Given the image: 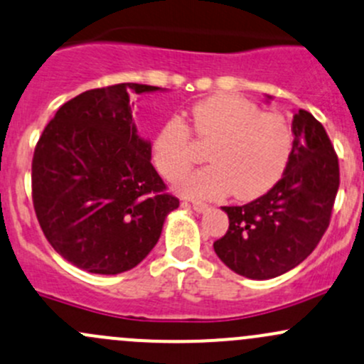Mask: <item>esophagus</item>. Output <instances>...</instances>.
I'll return each instance as SVG.
<instances>
[{"label": "esophagus", "instance_id": "34e87169", "mask_svg": "<svg viewBox=\"0 0 364 364\" xmlns=\"http://www.w3.org/2000/svg\"><path fill=\"white\" fill-rule=\"evenodd\" d=\"M190 204H192V208L198 213H204V211H208V209H209V205L205 204V202H202V200H192Z\"/></svg>", "mask_w": 364, "mask_h": 364}]
</instances>
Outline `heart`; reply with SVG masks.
<instances>
[{
  "instance_id": "1",
  "label": "heart",
  "mask_w": 364,
  "mask_h": 364,
  "mask_svg": "<svg viewBox=\"0 0 364 364\" xmlns=\"http://www.w3.org/2000/svg\"><path fill=\"white\" fill-rule=\"evenodd\" d=\"M192 132L211 143V166L183 181L186 195L218 198L230 193L251 200L267 193L284 174L293 151V132L277 112H262L256 102L233 94H214L190 109ZM151 160L169 181H178L193 166L190 131L181 120H167L151 141Z\"/></svg>"
}]
</instances>
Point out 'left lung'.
Segmentation results:
<instances>
[{"instance_id": "1", "label": "left lung", "mask_w": 364, "mask_h": 364, "mask_svg": "<svg viewBox=\"0 0 364 364\" xmlns=\"http://www.w3.org/2000/svg\"><path fill=\"white\" fill-rule=\"evenodd\" d=\"M293 151L265 195L225 205L228 230L213 244L218 258L250 279H272L300 265L326 232L340 185L338 156L311 113L293 117Z\"/></svg>"}]
</instances>
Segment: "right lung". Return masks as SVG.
<instances>
[{
    "mask_svg": "<svg viewBox=\"0 0 364 364\" xmlns=\"http://www.w3.org/2000/svg\"><path fill=\"white\" fill-rule=\"evenodd\" d=\"M141 83L92 89L64 102L33 155V205L50 246L92 274H122L143 262L179 205L137 136L131 94Z\"/></svg>",
    "mask_w": 364,
    "mask_h": 364,
    "instance_id": "obj_1",
    "label": "right lung"
}]
</instances>
